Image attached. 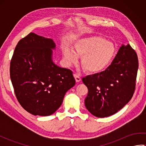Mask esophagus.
Here are the masks:
<instances>
[{
    "label": "esophagus",
    "instance_id": "obj_1",
    "mask_svg": "<svg viewBox=\"0 0 146 146\" xmlns=\"http://www.w3.org/2000/svg\"><path fill=\"white\" fill-rule=\"evenodd\" d=\"M74 77H75L76 82H80V81H81V78H80V77L79 76V75L75 74V75H74Z\"/></svg>",
    "mask_w": 146,
    "mask_h": 146
}]
</instances>
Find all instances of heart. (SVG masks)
<instances>
[{"label":"heart","mask_w":146,"mask_h":146,"mask_svg":"<svg viewBox=\"0 0 146 146\" xmlns=\"http://www.w3.org/2000/svg\"><path fill=\"white\" fill-rule=\"evenodd\" d=\"M74 49L69 47L62 49L65 63L71 66L78 63L82 57V66L90 73H97L107 68L116 53V48L112 42L103 37L92 36L78 39Z\"/></svg>","instance_id":"heart-1"}]
</instances>
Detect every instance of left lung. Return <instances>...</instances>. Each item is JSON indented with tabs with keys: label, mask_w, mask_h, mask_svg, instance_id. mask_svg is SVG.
Instances as JSON below:
<instances>
[{
	"label": "left lung",
	"mask_w": 146,
	"mask_h": 146,
	"mask_svg": "<svg viewBox=\"0 0 146 146\" xmlns=\"http://www.w3.org/2000/svg\"><path fill=\"white\" fill-rule=\"evenodd\" d=\"M138 68L135 51L129 44H122L106 70L83 78L88 90L85 105L89 112L104 118L122 109L134 93Z\"/></svg>",
	"instance_id": "1"
}]
</instances>
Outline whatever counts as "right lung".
<instances>
[{"mask_svg": "<svg viewBox=\"0 0 146 146\" xmlns=\"http://www.w3.org/2000/svg\"><path fill=\"white\" fill-rule=\"evenodd\" d=\"M53 40L31 33L21 39L12 56L10 76L18 102L34 115L48 116L75 85L73 72L52 60Z\"/></svg>", "mask_w": 146, "mask_h": 146, "instance_id": "obj_1", "label": "right lung"}]
</instances>
